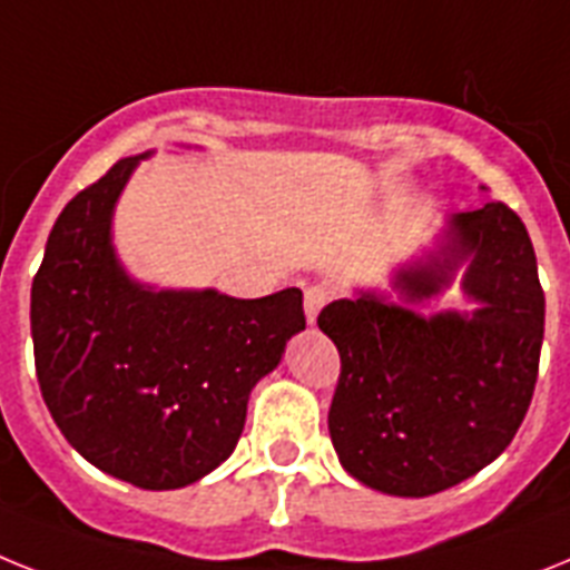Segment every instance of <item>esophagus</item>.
Segmentation results:
<instances>
[{"label":"esophagus","instance_id":"34e87169","mask_svg":"<svg viewBox=\"0 0 570 570\" xmlns=\"http://www.w3.org/2000/svg\"><path fill=\"white\" fill-rule=\"evenodd\" d=\"M327 298L330 293L324 286H307V289H304V313H307L309 324L318 318V313H322V307L327 304Z\"/></svg>","mask_w":570,"mask_h":570}]
</instances>
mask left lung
I'll list each match as a JSON object with an SVG mask.
<instances>
[{
	"instance_id": "obj_1",
	"label": "left lung",
	"mask_w": 570,
	"mask_h": 570,
	"mask_svg": "<svg viewBox=\"0 0 570 570\" xmlns=\"http://www.w3.org/2000/svg\"><path fill=\"white\" fill-rule=\"evenodd\" d=\"M461 268L472 314L423 316ZM400 301L353 289L318 327L342 356L330 440L371 490L423 499L461 484L510 446L528 414L544 336L537 255L504 203L446 217L438 248L391 277Z\"/></svg>"
}]
</instances>
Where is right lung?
I'll return each mask as SVG.
<instances>
[{"instance_id": "obj_1", "label": "right lung", "mask_w": 570, "mask_h": 570, "mask_svg": "<svg viewBox=\"0 0 570 570\" xmlns=\"http://www.w3.org/2000/svg\"><path fill=\"white\" fill-rule=\"evenodd\" d=\"M150 153L115 161L57 217L31 284L33 365L57 429L100 472L179 490L237 446L248 394L307 327L304 295L156 289L124 269L112 214Z\"/></svg>"}]
</instances>
